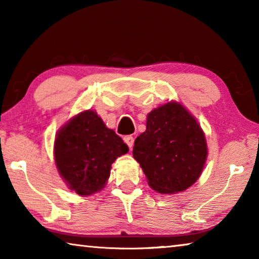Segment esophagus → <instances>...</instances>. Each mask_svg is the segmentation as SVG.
I'll return each instance as SVG.
<instances>
[{
  "label": "esophagus",
  "mask_w": 259,
  "mask_h": 259,
  "mask_svg": "<svg viewBox=\"0 0 259 259\" xmlns=\"http://www.w3.org/2000/svg\"><path fill=\"white\" fill-rule=\"evenodd\" d=\"M123 139H124V142H125L126 145H128L129 148L131 150V148H133V146H134V142H135V139H134L133 136H124Z\"/></svg>",
  "instance_id": "34e87169"
}]
</instances>
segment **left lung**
<instances>
[{"instance_id": "1", "label": "left lung", "mask_w": 259, "mask_h": 259, "mask_svg": "<svg viewBox=\"0 0 259 259\" xmlns=\"http://www.w3.org/2000/svg\"><path fill=\"white\" fill-rule=\"evenodd\" d=\"M207 154L201 126L175 102L148 114L146 131L136 138L133 150L148 185L165 194L185 191L198 181Z\"/></svg>"}]
</instances>
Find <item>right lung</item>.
Instances as JSON below:
<instances>
[{"label":"right lung","mask_w":259,"mask_h":259,"mask_svg":"<svg viewBox=\"0 0 259 259\" xmlns=\"http://www.w3.org/2000/svg\"><path fill=\"white\" fill-rule=\"evenodd\" d=\"M129 151L94 111L78 114L59 130L55 140V161L60 176L78 195H90L104 187L111 165Z\"/></svg>","instance_id":"1"}]
</instances>
